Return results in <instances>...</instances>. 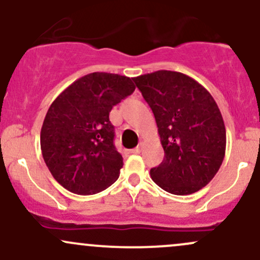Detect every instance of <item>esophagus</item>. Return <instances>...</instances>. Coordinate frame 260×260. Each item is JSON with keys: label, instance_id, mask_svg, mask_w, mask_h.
Wrapping results in <instances>:
<instances>
[{"label": "esophagus", "instance_id": "1", "mask_svg": "<svg viewBox=\"0 0 260 260\" xmlns=\"http://www.w3.org/2000/svg\"><path fill=\"white\" fill-rule=\"evenodd\" d=\"M142 147H143V143H139L138 147H136L134 149H132V153L133 154H139L140 150H142Z\"/></svg>", "mask_w": 260, "mask_h": 260}]
</instances>
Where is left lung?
<instances>
[{"instance_id": "1", "label": "left lung", "mask_w": 260, "mask_h": 260, "mask_svg": "<svg viewBox=\"0 0 260 260\" xmlns=\"http://www.w3.org/2000/svg\"><path fill=\"white\" fill-rule=\"evenodd\" d=\"M153 110L165 157L150 170L166 192L187 196L214 178L226 150L221 112L210 92L186 74L156 71L133 78Z\"/></svg>"}]
</instances>
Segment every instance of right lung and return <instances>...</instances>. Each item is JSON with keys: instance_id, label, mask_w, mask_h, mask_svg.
Returning a JSON list of instances; mask_svg holds the SVG:
<instances>
[{"instance_id": "right-lung-1", "label": "right lung", "mask_w": 260, "mask_h": 260, "mask_svg": "<svg viewBox=\"0 0 260 260\" xmlns=\"http://www.w3.org/2000/svg\"><path fill=\"white\" fill-rule=\"evenodd\" d=\"M133 78L94 72L77 79L53 100L41 127L45 164L76 194H95L118 178L122 155L113 145L112 107L136 89Z\"/></svg>"}]
</instances>
